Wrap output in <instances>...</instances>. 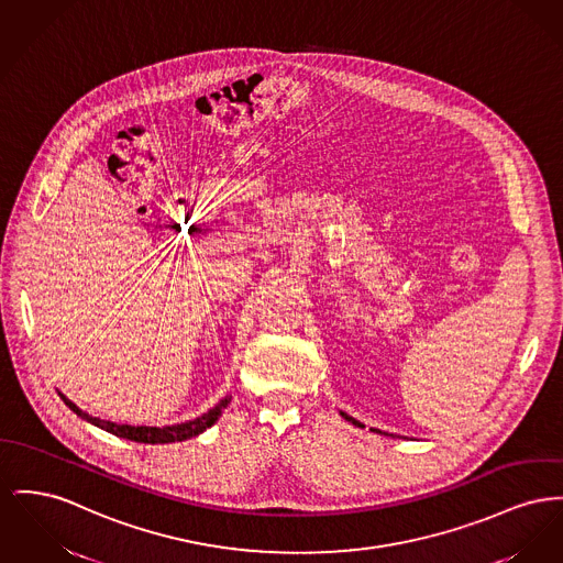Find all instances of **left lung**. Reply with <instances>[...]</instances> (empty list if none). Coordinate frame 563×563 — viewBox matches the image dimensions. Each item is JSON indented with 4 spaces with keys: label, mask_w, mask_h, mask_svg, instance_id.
<instances>
[{
    "label": "left lung",
    "mask_w": 563,
    "mask_h": 563,
    "mask_svg": "<svg viewBox=\"0 0 563 563\" xmlns=\"http://www.w3.org/2000/svg\"><path fill=\"white\" fill-rule=\"evenodd\" d=\"M342 417H344V419H349V421H351V423H353V426H360V423H357V421H355V419H353V417H349V415H344V412H342Z\"/></svg>",
    "instance_id": "left-lung-1"
}]
</instances>
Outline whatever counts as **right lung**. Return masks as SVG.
<instances>
[{
    "label": "right lung",
    "instance_id": "right-lung-1",
    "mask_svg": "<svg viewBox=\"0 0 563 563\" xmlns=\"http://www.w3.org/2000/svg\"><path fill=\"white\" fill-rule=\"evenodd\" d=\"M59 397L66 401L67 408L71 412H76L80 419L98 426L101 430L110 431V433H114L119 438H128V440L144 442V444H167V442H183L187 438H194V435H198L201 431L208 430L210 426H214V421L223 415V410L232 401V396H228L225 399H221L214 408L203 412L198 419L187 421V423H178V426H172V428H146V426L135 428V426H117V423L103 421V419H98V417H91V415L82 412L74 401H69L64 394H59Z\"/></svg>",
    "mask_w": 563,
    "mask_h": 563
}]
</instances>
